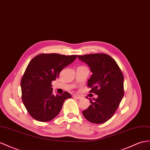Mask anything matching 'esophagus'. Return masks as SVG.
<instances>
[{"mask_svg": "<svg viewBox=\"0 0 150 150\" xmlns=\"http://www.w3.org/2000/svg\"><path fill=\"white\" fill-rule=\"evenodd\" d=\"M74 97L76 98V99H81L82 98V97L81 96H79L78 94H74Z\"/></svg>", "mask_w": 150, "mask_h": 150, "instance_id": "esophagus-1", "label": "esophagus"}]
</instances>
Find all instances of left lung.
Listing matches in <instances>:
<instances>
[{
    "instance_id": "left-lung-1",
    "label": "left lung",
    "mask_w": 150,
    "mask_h": 150,
    "mask_svg": "<svg viewBox=\"0 0 150 150\" xmlns=\"http://www.w3.org/2000/svg\"><path fill=\"white\" fill-rule=\"evenodd\" d=\"M93 72L88 80L90 93L98 95L82 112L83 117L94 124H103L113 117L124 97V75L117 63L106 54L78 56Z\"/></svg>"
}]
</instances>
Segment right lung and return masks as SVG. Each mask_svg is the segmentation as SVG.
Masks as SVG:
<instances>
[{
	"instance_id": "1",
	"label": "right lung",
	"mask_w": 150,
	"mask_h": 150,
	"mask_svg": "<svg viewBox=\"0 0 150 150\" xmlns=\"http://www.w3.org/2000/svg\"><path fill=\"white\" fill-rule=\"evenodd\" d=\"M76 57L56 53L41 54L30 61L21 80V98L28 112L36 120H52L60 112L64 101L71 98L68 92L54 94L51 83Z\"/></svg>"
}]
</instances>
